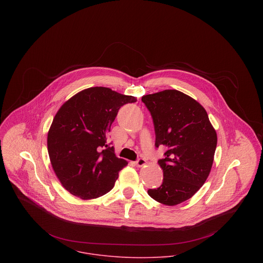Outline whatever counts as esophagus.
Segmentation results:
<instances>
[{"mask_svg":"<svg viewBox=\"0 0 263 263\" xmlns=\"http://www.w3.org/2000/svg\"><path fill=\"white\" fill-rule=\"evenodd\" d=\"M147 164V161L144 159V158H139L137 161H136V165L138 167H143Z\"/></svg>","mask_w":263,"mask_h":263,"instance_id":"1","label":"esophagus"}]
</instances>
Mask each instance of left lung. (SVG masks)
<instances>
[{"label": "left lung", "mask_w": 263, "mask_h": 263, "mask_svg": "<svg viewBox=\"0 0 263 263\" xmlns=\"http://www.w3.org/2000/svg\"><path fill=\"white\" fill-rule=\"evenodd\" d=\"M142 101L153 118L156 148L166 149L165 158L158 161L163 182L148 193L165 205L179 204L193 196L209 177L217 133L205 109L180 91L164 90L143 96Z\"/></svg>", "instance_id": "8db88e82"}]
</instances>
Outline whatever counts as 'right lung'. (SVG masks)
<instances>
[{"instance_id": "add662e5", "label": "right lung", "mask_w": 263, "mask_h": 263, "mask_svg": "<svg viewBox=\"0 0 263 263\" xmlns=\"http://www.w3.org/2000/svg\"><path fill=\"white\" fill-rule=\"evenodd\" d=\"M136 101L106 87H92L59 109L47 134V151L55 175L70 193L92 199L112 189L127 162L115 156L108 133L119 108Z\"/></svg>"}]
</instances>
